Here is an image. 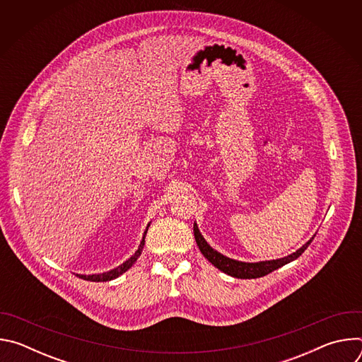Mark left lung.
Returning <instances> with one entry per match:
<instances>
[{"instance_id": "left-lung-1", "label": "left lung", "mask_w": 362, "mask_h": 362, "mask_svg": "<svg viewBox=\"0 0 362 362\" xmlns=\"http://www.w3.org/2000/svg\"><path fill=\"white\" fill-rule=\"evenodd\" d=\"M193 233H194V239L196 243L200 249V252L203 253V256L208 259L214 267H216L218 269H221L222 272L233 276V278H239V279H255V278H261L265 276L271 272H274L275 269L298 259V257L305 252V249L311 245L313 239H309L302 247H299L296 252L281 257V259H274V261H262V262H240V261H235L230 259L228 256H223L222 253H219L218 250H215L208 242L204 240V238L200 235L197 225H193Z\"/></svg>"}]
</instances>
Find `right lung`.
Segmentation results:
<instances>
[{"label": "right lung", "mask_w": 362, "mask_h": 362, "mask_svg": "<svg viewBox=\"0 0 362 362\" xmlns=\"http://www.w3.org/2000/svg\"><path fill=\"white\" fill-rule=\"evenodd\" d=\"M150 223L147 225L146 230H144V235H143V239L140 242V246L139 249L136 250V253L130 257V259H127L126 262H123L122 265H119L117 268L109 271V272H103V274H94V275H77L78 278L84 279V281H91V282H106V281H112V279H116L119 278L122 274H124L127 269L132 268V265L137 261V257L141 255V250H143V246H144V238H146V233H147V229H148Z\"/></svg>", "instance_id": "add662e5"}]
</instances>
